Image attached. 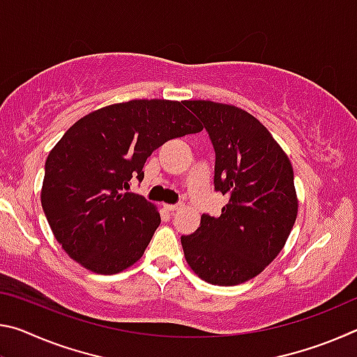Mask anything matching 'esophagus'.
I'll use <instances>...</instances> for the list:
<instances>
[{"instance_id":"esophagus-1","label":"esophagus","mask_w":357,"mask_h":357,"mask_svg":"<svg viewBox=\"0 0 357 357\" xmlns=\"http://www.w3.org/2000/svg\"><path fill=\"white\" fill-rule=\"evenodd\" d=\"M165 208L168 209V211H179V209H183L184 208V203L183 202H179V203H174V204H165Z\"/></svg>"}]
</instances>
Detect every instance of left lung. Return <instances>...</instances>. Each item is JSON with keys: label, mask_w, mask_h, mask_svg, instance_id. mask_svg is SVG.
I'll return each mask as SVG.
<instances>
[{"label": "left lung", "mask_w": 357, "mask_h": 357, "mask_svg": "<svg viewBox=\"0 0 357 357\" xmlns=\"http://www.w3.org/2000/svg\"><path fill=\"white\" fill-rule=\"evenodd\" d=\"M214 146V189L228 197L219 217L181 236L185 261L213 285L253 279L279 255L298 215L293 167L269 130L241 108L187 100Z\"/></svg>", "instance_id": "1"}]
</instances>
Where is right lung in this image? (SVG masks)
<instances>
[{
    "instance_id": "obj_1",
    "label": "right lung",
    "mask_w": 357,
    "mask_h": 357,
    "mask_svg": "<svg viewBox=\"0 0 357 357\" xmlns=\"http://www.w3.org/2000/svg\"><path fill=\"white\" fill-rule=\"evenodd\" d=\"M203 130L178 100H129L78 119L45 162L40 202L70 258L98 274H116L142 258L160 223L153 203L126 192L143 181L153 151Z\"/></svg>"
}]
</instances>
